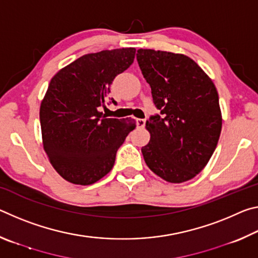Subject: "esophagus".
<instances>
[{"instance_id": "34e87169", "label": "esophagus", "mask_w": 258, "mask_h": 258, "mask_svg": "<svg viewBox=\"0 0 258 258\" xmlns=\"http://www.w3.org/2000/svg\"><path fill=\"white\" fill-rule=\"evenodd\" d=\"M137 125H138V127L143 128L146 126V119H141V118L137 119Z\"/></svg>"}]
</instances>
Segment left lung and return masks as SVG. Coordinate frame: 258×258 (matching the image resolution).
Here are the masks:
<instances>
[{"label": "left lung", "instance_id": "obj_1", "mask_svg": "<svg viewBox=\"0 0 258 258\" xmlns=\"http://www.w3.org/2000/svg\"><path fill=\"white\" fill-rule=\"evenodd\" d=\"M137 59L160 111L146 123L150 141L142 147L143 158L165 181H189L207 165L220 139L216 87L184 54L140 49Z\"/></svg>", "mask_w": 258, "mask_h": 258}]
</instances>
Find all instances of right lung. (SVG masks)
I'll return each instance as SVG.
<instances>
[{"label":"right lung","mask_w":258,"mask_h":258,"mask_svg":"<svg viewBox=\"0 0 258 258\" xmlns=\"http://www.w3.org/2000/svg\"><path fill=\"white\" fill-rule=\"evenodd\" d=\"M134 58V47L104 50L81 56L52 77L40 108L43 147L66 181L89 185L107 175L135 128L134 119L106 118L99 111L112 81Z\"/></svg>","instance_id":"add662e5"}]
</instances>
